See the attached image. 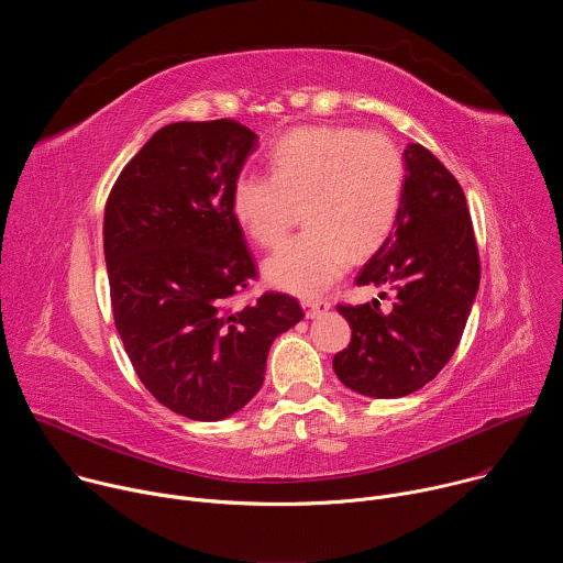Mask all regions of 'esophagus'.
<instances>
[{
	"label": "esophagus",
	"mask_w": 563,
	"mask_h": 563,
	"mask_svg": "<svg viewBox=\"0 0 563 563\" xmlns=\"http://www.w3.org/2000/svg\"><path fill=\"white\" fill-rule=\"evenodd\" d=\"M302 307L307 318H316L330 309V300H302Z\"/></svg>",
	"instance_id": "34e87169"
}]
</instances>
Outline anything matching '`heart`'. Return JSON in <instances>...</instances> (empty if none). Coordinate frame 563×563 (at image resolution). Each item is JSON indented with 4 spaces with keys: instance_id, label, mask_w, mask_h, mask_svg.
Masks as SVG:
<instances>
[{
    "instance_id": "b5f03b06",
    "label": "heart",
    "mask_w": 563,
    "mask_h": 563,
    "mask_svg": "<svg viewBox=\"0 0 563 563\" xmlns=\"http://www.w3.org/2000/svg\"><path fill=\"white\" fill-rule=\"evenodd\" d=\"M408 165L383 131L300 126L269 148V174H240L231 189L238 224L261 247H276L302 207L305 231L265 263L272 285L311 296L347 267L350 252L380 247L406 196Z\"/></svg>"
}]
</instances>
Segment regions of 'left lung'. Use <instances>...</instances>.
Wrapping results in <instances>:
<instances>
[{"instance_id": "1", "label": "left lung", "mask_w": 563, "mask_h": 563, "mask_svg": "<svg viewBox=\"0 0 563 563\" xmlns=\"http://www.w3.org/2000/svg\"><path fill=\"white\" fill-rule=\"evenodd\" d=\"M406 196L394 231L361 269L356 285H391L389 311L378 300L336 305L352 328L334 372L374 398L408 396L452 358L474 302L481 263L459 180L421 146L406 148Z\"/></svg>"}]
</instances>
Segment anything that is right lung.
Returning a JSON list of instances; mask_svg holds the SVG:
<instances>
[{"mask_svg": "<svg viewBox=\"0 0 563 563\" xmlns=\"http://www.w3.org/2000/svg\"><path fill=\"white\" fill-rule=\"evenodd\" d=\"M256 148L235 120L174 122L129 159L104 207V258L118 334L165 408L218 421L256 396L274 339L302 318L283 291L238 305L258 269L231 211Z\"/></svg>", "mask_w": 563, "mask_h": 563, "instance_id": "right-lung-1", "label": "right lung"}]
</instances>
